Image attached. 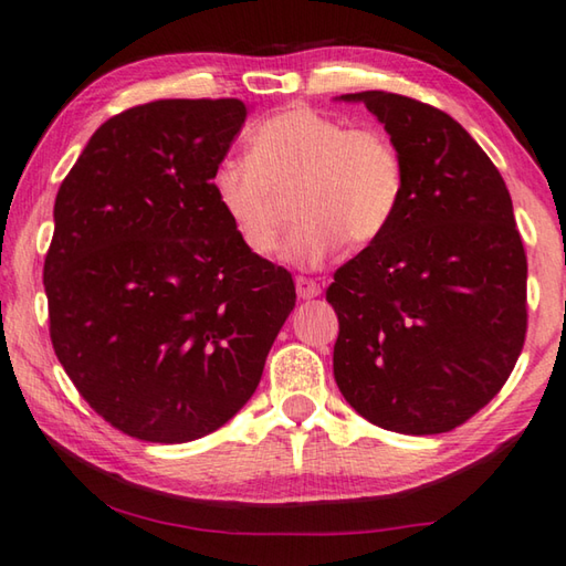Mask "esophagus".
<instances>
[{
	"label": "esophagus",
	"mask_w": 566,
	"mask_h": 566,
	"mask_svg": "<svg viewBox=\"0 0 566 566\" xmlns=\"http://www.w3.org/2000/svg\"><path fill=\"white\" fill-rule=\"evenodd\" d=\"M296 294H300V300H314L322 294V284L314 282L312 276H296Z\"/></svg>",
	"instance_id": "1"
}]
</instances>
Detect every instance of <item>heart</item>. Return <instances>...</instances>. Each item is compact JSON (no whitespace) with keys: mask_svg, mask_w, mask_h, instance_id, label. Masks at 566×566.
I'll use <instances>...</instances> for the list:
<instances>
[{"mask_svg":"<svg viewBox=\"0 0 566 566\" xmlns=\"http://www.w3.org/2000/svg\"><path fill=\"white\" fill-rule=\"evenodd\" d=\"M210 190L254 256L276 250L292 198L300 220L284 254L318 264L344 242L364 250L384 238L403 208L408 172L384 128L348 126L300 104L256 123L248 158H222Z\"/></svg>","mask_w":566,"mask_h":566,"instance_id":"1","label":"heart"}]
</instances>
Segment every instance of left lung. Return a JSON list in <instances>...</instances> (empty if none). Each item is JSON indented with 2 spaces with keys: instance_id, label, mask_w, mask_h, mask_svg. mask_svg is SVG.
I'll use <instances>...</instances> for the list:
<instances>
[{
  "instance_id": "left-lung-1",
  "label": "left lung",
  "mask_w": 566,
  "mask_h": 566,
  "mask_svg": "<svg viewBox=\"0 0 566 566\" xmlns=\"http://www.w3.org/2000/svg\"><path fill=\"white\" fill-rule=\"evenodd\" d=\"M403 153V208L334 272V378L358 416L406 436L448 433L485 408L527 334V254L507 185L470 133L423 101L344 94Z\"/></svg>"
}]
</instances>
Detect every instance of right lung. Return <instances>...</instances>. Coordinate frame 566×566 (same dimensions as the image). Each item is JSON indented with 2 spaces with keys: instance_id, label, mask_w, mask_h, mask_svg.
Here are the masks:
<instances>
[{
  "instance_id": "1",
  "label": "right lung",
  "mask_w": 566,
  "mask_h": 566,
  "mask_svg": "<svg viewBox=\"0 0 566 566\" xmlns=\"http://www.w3.org/2000/svg\"><path fill=\"white\" fill-rule=\"evenodd\" d=\"M244 118L240 98L133 106L91 136L56 192L51 344L130 438L188 443L228 423L294 310L292 274L244 250L210 190Z\"/></svg>"
}]
</instances>
